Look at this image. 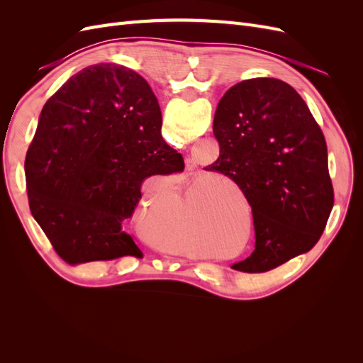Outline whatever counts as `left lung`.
I'll use <instances>...</instances> for the list:
<instances>
[{"label":"left lung","instance_id":"1","mask_svg":"<svg viewBox=\"0 0 363 363\" xmlns=\"http://www.w3.org/2000/svg\"><path fill=\"white\" fill-rule=\"evenodd\" d=\"M218 160L206 168L232 179L251 206L256 245L233 269L265 272L313 248L333 208L325 139L294 87L244 80L216 107Z\"/></svg>","mask_w":363,"mask_h":363}]
</instances>
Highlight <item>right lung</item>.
Segmentation results:
<instances>
[{
  "label": "right lung",
  "mask_w": 363,
  "mask_h": 363,
  "mask_svg": "<svg viewBox=\"0 0 363 363\" xmlns=\"http://www.w3.org/2000/svg\"><path fill=\"white\" fill-rule=\"evenodd\" d=\"M160 130L150 84L121 65L82 69L43 106L24 164L28 204L65 262L142 257L124 230L142 182L184 169Z\"/></svg>",
  "instance_id": "right-lung-1"
}]
</instances>
